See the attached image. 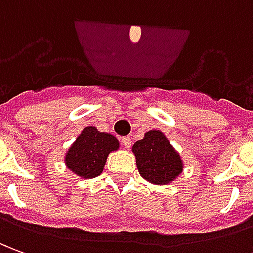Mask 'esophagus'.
<instances>
[{"instance_id": "1", "label": "esophagus", "mask_w": 253, "mask_h": 253, "mask_svg": "<svg viewBox=\"0 0 253 253\" xmlns=\"http://www.w3.org/2000/svg\"><path fill=\"white\" fill-rule=\"evenodd\" d=\"M121 142H123V144L126 147V149H130V146H132V140H130V137L125 136L121 139Z\"/></svg>"}]
</instances>
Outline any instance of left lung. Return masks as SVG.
<instances>
[{"instance_id": "obj_1", "label": "left lung", "mask_w": 253, "mask_h": 253, "mask_svg": "<svg viewBox=\"0 0 253 253\" xmlns=\"http://www.w3.org/2000/svg\"><path fill=\"white\" fill-rule=\"evenodd\" d=\"M132 153L140 176L156 186L175 182L184 168L180 154L161 130L146 132L143 139L132 146Z\"/></svg>"}]
</instances>
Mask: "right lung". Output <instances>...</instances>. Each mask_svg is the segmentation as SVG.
Wrapping results in <instances>:
<instances>
[{"mask_svg":"<svg viewBox=\"0 0 253 253\" xmlns=\"http://www.w3.org/2000/svg\"><path fill=\"white\" fill-rule=\"evenodd\" d=\"M120 149L116 136L99 132L95 126H85L66 151L64 164L83 179H93L104 169L110 153Z\"/></svg>","mask_w":253,"mask_h":253,"instance_id":"1","label":"right lung"}]
</instances>
